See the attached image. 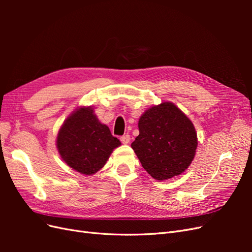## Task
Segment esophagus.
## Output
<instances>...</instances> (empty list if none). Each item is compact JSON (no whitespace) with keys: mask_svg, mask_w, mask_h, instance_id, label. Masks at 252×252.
I'll list each match as a JSON object with an SVG mask.
<instances>
[{"mask_svg":"<svg viewBox=\"0 0 252 252\" xmlns=\"http://www.w3.org/2000/svg\"><path fill=\"white\" fill-rule=\"evenodd\" d=\"M120 140H121V142L123 143V144H128L129 142H130V135H129V134H125V135H123V136H121Z\"/></svg>","mask_w":252,"mask_h":252,"instance_id":"34e87169","label":"esophagus"}]
</instances>
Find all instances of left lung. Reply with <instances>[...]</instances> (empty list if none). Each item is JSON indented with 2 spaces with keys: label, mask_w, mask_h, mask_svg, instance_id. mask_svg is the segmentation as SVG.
I'll list each match as a JSON object with an SVG mask.
<instances>
[{
  "label": "left lung",
  "mask_w": 252,
  "mask_h": 252,
  "mask_svg": "<svg viewBox=\"0 0 252 252\" xmlns=\"http://www.w3.org/2000/svg\"><path fill=\"white\" fill-rule=\"evenodd\" d=\"M139 131L131 147L154 179H171L191 164L197 146L195 129L174 104L165 102L146 110Z\"/></svg>",
  "instance_id": "left-lung-1"
}]
</instances>
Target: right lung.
Here are the masks:
<instances>
[{
	"mask_svg": "<svg viewBox=\"0 0 252 252\" xmlns=\"http://www.w3.org/2000/svg\"><path fill=\"white\" fill-rule=\"evenodd\" d=\"M121 142L101 124L91 107L75 110L61 127L57 146L65 163L83 174H94L105 165Z\"/></svg>",
	"mask_w": 252,
	"mask_h": 252,
	"instance_id": "obj_1",
	"label": "right lung"
}]
</instances>
